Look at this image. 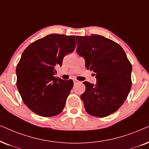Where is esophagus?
I'll list each match as a JSON object with an SVG mask.
<instances>
[{"instance_id": "34e87169", "label": "esophagus", "mask_w": 149, "mask_h": 149, "mask_svg": "<svg viewBox=\"0 0 149 149\" xmlns=\"http://www.w3.org/2000/svg\"><path fill=\"white\" fill-rule=\"evenodd\" d=\"M73 83H74V84H78V83H80V81L77 80H76V79H75V80H73Z\"/></svg>"}]
</instances>
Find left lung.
<instances>
[{
	"label": "left lung",
	"instance_id": "obj_1",
	"mask_svg": "<svg viewBox=\"0 0 149 149\" xmlns=\"http://www.w3.org/2000/svg\"><path fill=\"white\" fill-rule=\"evenodd\" d=\"M77 54L85 61L87 69L93 71L96 84L85 82L81 95L86 111L104 118L123 104L131 88L132 66L123 49L102 36H76Z\"/></svg>",
	"mask_w": 149,
	"mask_h": 149
}]
</instances>
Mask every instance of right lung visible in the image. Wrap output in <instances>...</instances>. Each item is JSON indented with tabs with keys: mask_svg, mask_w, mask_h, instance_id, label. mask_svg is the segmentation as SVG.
I'll return each instance as SVG.
<instances>
[{
	"mask_svg": "<svg viewBox=\"0 0 149 149\" xmlns=\"http://www.w3.org/2000/svg\"><path fill=\"white\" fill-rule=\"evenodd\" d=\"M76 36L49 34L30 44L16 67L18 91L36 114L52 117L61 113L73 86L71 80L55 78L56 68L76 47Z\"/></svg>",
	"mask_w": 149,
	"mask_h": 149,
	"instance_id": "1",
	"label": "right lung"
}]
</instances>
